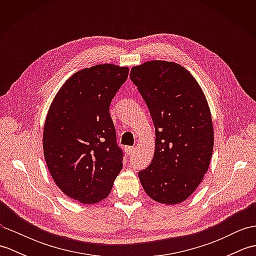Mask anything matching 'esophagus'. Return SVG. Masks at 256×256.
Instances as JSON below:
<instances>
[{
    "label": "esophagus",
    "mask_w": 256,
    "mask_h": 256,
    "mask_svg": "<svg viewBox=\"0 0 256 256\" xmlns=\"http://www.w3.org/2000/svg\"><path fill=\"white\" fill-rule=\"evenodd\" d=\"M125 152H126L128 155H133L135 152V148H133V146H126V148H125Z\"/></svg>",
    "instance_id": "1"
}]
</instances>
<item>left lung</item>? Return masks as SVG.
<instances>
[{
    "mask_svg": "<svg viewBox=\"0 0 256 256\" xmlns=\"http://www.w3.org/2000/svg\"><path fill=\"white\" fill-rule=\"evenodd\" d=\"M130 77L148 106L155 126L150 164L138 172L140 184L157 202L186 200L208 172L214 126L208 102L192 74L172 62L152 60Z\"/></svg>",
    "mask_w": 256,
    "mask_h": 256,
    "instance_id": "8db88e82",
    "label": "left lung"
}]
</instances>
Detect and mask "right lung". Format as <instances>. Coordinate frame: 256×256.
Returning <instances> with one entry per match:
<instances>
[{
	"label": "right lung",
	"instance_id": "right-lung-1",
	"mask_svg": "<svg viewBox=\"0 0 256 256\" xmlns=\"http://www.w3.org/2000/svg\"><path fill=\"white\" fill-rule=\"evenodd\" d=\"M128 67L96 64L74 74L48 110L42 148L59 189L81 204L106 198L123 166V150L110 116L111 101Z\"/></svg>",
	"mask_w": 256,
	"mask_h": 256
}]
</instances>
